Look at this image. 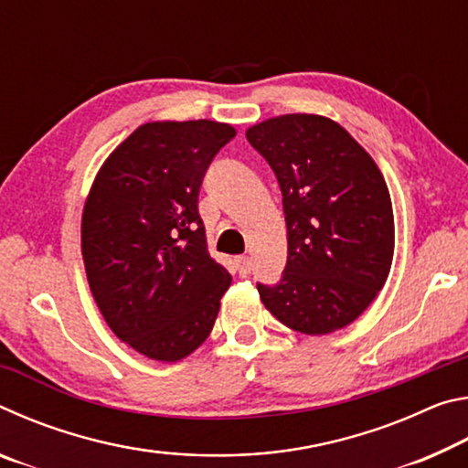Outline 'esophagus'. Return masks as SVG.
<instances>
[{"instance_id":"34e87169","label":"esophagus","mask_w":468,"mask_h":468,"mask_svg":"<svg viewBox=\"0 0 468 468\" xmlns=\"http://www.w3.org/2000/svg\"><path fill=\"white\" fill-rule=\"evenodd\" d=\"M235 268H237V272H239L241 279H245V276H248V274H250V271H251V262H250V258H245V256H237V258H235Z\"/></svg>"}]
</instances>
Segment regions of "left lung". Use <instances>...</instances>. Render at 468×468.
Listing matches in <instances>:
<instances>
[{"instance_id": "obj_1", "label": "left lung", "mask_w": 468, "mask_h": 468, "mask_svg": "<svg viewBox=\"0 0 468 468\" xmlns=\"http://www.w3.org/2000/svg\"><path fill=\"white\" fill-rule=\"evenodd\" d=\"M282 192L287 266L258 284L284 326L324 336L367 310L390 274L394 212L374 158L343 125L315 113L271 117L245 132Z\"/></svg>"}]
</instances>
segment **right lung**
<instances>
[{
  "label": "right lung",
  "mask_w": 468,
  "mask_h": 468,
  "mask_svg": "<svg viewBox=\"0 0 468 468\" xmlns=\"http://www.w3.org/2000/svg\"><path fill=\"white\" fill-rule=\"evenodd\" d=\"M237 133L210 120L148 122L111 153L82 210V258L113 335L148 359L176 363L215 326L231 274L208 253L197 194Z\"/></svg>",
  "instance_id": "obj_1"
}]
</instances>
